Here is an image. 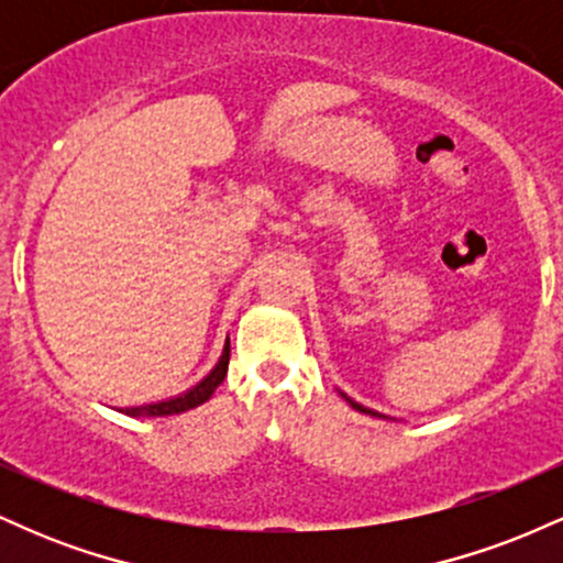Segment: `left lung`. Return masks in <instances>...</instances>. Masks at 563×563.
<instances>
[{"mask_svg":"<svg viewBox=\"0 0 563 563\" xmlns=\"http://www.w3.org/2000/svg\"><path fill=\"white\" fill-rule=\"evenodd\" d=\"M339 394H341V397H344V399H346V402H349V405H352V407H354V410H357V412H365V416H373V418H386V416H380V412H376V410H371V407H365V405L354 402V399H352V397H346V394H344V391H339Z\"/></svg>","mask_w":563,"mask_h":563,"instance_id":"obj_1","label":"left lung"}]
</instances>
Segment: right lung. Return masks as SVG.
Returning <instances> with one entry per match:
<instances>
[{
	"label": "right lung",
	"mask_w": 563,
	"mask_h": 563,
	"mask_svg": "<svg viewBox=\"0 0 563 563\" xmlns=\"http://www.w3.org/2000/svg\"><path fill=\"white\" fill-rule=\"evenodd\" d=\"M230 365V339L222 349V357L217 360V365L206 373L203 378L198 380L196 386L183 394H174L169 399H158V402H145V405H129V407H115L119 412H124L129 418H164V416H179V412L192 410V407L209 402L211 394L217 391V386L222 384L224 376H228Z\"/></svg>",
	"instance_id": "obj_1"
}]
</instances>
